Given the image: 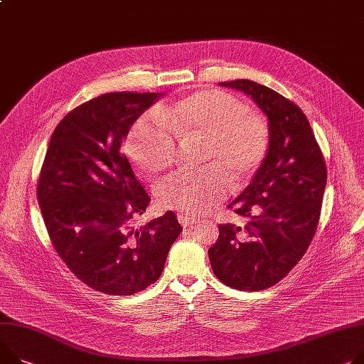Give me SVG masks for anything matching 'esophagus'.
Returning a JSON list of instances; mask_svg holds the SVG:
<instances>
[{"mask_svg": "<svg viewBox=\"0 0 364 364\" xmlns=\"http://www.w3.org/2000/svg\"><path fill=\"white\" fill-rule=\"evenodd\" d=\"M178 220H179V223H181L183 228H192L193 225H197V223L200 221L198 218L191 217V215H183V214H179Z\"/></svg>", "mask_w": 364, "mask_h": 364, "instance_id": "esophagus-1", "label": "esophagus"}]
</instances>
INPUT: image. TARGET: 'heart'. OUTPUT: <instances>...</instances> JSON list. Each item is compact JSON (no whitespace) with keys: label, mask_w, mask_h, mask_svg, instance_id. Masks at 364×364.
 <instances>
[{"label":"heart","mask_w":364,"mask_h":364,"mask_svg":"<svg viewBox=\"0 0 364 364\" xmlns=\"http://www.w3.org/2000/svg\"><path fill=\"white\" fill-rule=\"evenodd\" d=\"M159 117L144 115L131 128L127 153L144 175H157L172 166L178 146L205 141L198 171H178L156 188L157 203L189 215L210 211L225 200L230 181L246 185L261 167L269 143L268 125L257 114L246 112L237 97L218 92H200L163 107Z\"/></svg>","instance_id":"obj_1"}]
</instances>
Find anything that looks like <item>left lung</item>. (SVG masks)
<instances>
[{
	"instance_id": "1",
	"label": "left lung",
	"mask_w": 364,
	"mask_h": 364,
	"mask_svg": "<svg viewBox=\"0 0 364 364\" xmlns=\"http://www.w3.org/2000/svg\"><path fill=\"white\" fill-rule=\"evenodd\" d=\"M250 96L268 118L269 144L252 182L229 204L247 218L242 229L220 225L208 249L221 283L259 291L277 284L309 247L321 215L326 166L301 109L250 80L218 82Z\"/></svg>"
}]
</instances>
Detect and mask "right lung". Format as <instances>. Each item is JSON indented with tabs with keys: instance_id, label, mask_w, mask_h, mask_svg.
Returning a JSON list of instances; mask_svg holds the SVG:
<instances>
[{
	"instance_id": "add662e5",
	"label": "right lung",
	"mask_w": 364,
	"mask_h": 364,
	"mask_svg": "<svg viewBox=\"0 0 364 364\" xmlns=\"http://www.w3.org/2000/svg\"><path fill=\"white\" fill-rule=\"evenodd\" d=\"M160 96L115 92L77 106L50 135L42 164L38 203L49 239L71 272L105 294L154 284L182 232L172 211L132 226L150 197L121 146Z\"/></svg>"
}]
</instances>
